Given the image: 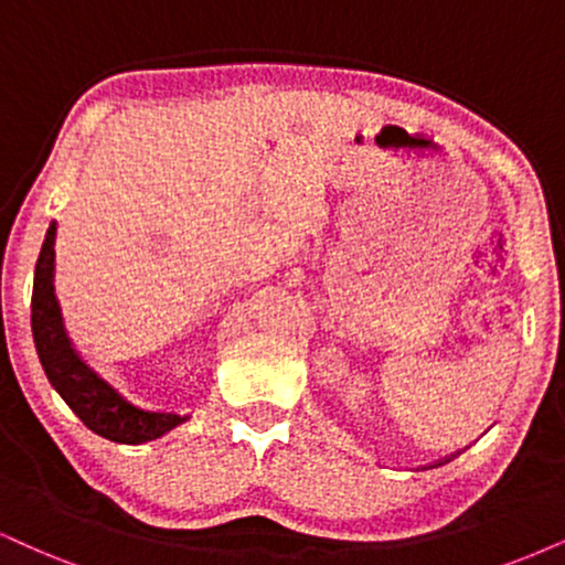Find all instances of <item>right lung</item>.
Returning a JSON list of instances; mask_svg holds the SVG:
<instances>
[{
    "label": "right lung",
    "instance_id": "right-lung-1",
    "mask_svg": "<svg viewBox=\"0 0 565 565\" xmlns=\"http://www.w3.org/2000/svg\"><path fill=\"white\" fill-rule=\"evenodd\" d=\"M54 241H57V222L46 230L33 271L31 330L46 380L57 390L60 398L90 431L122 445L157 440L178 424L188 422V416L175 411H146L130 403L75 351L54 294Z\"/></svg>",
    "mask_w": 565,
    "mask_h": 565
}]
</instances>
